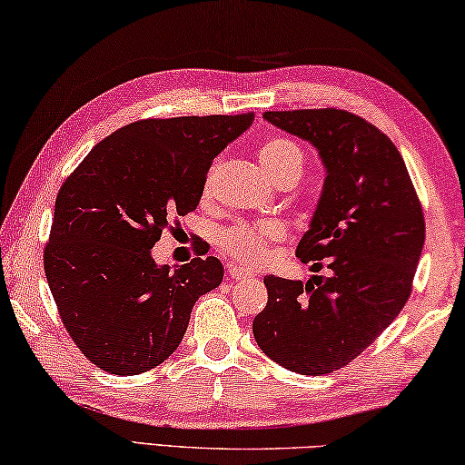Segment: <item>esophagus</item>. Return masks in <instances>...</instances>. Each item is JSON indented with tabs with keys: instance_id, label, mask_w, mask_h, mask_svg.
Here are the masks:
<instances>
[{
	"instance_id": "1",
	"label": "esophagus",
	"mask_w": 465,
	"mask_h": 465,
	"mask_svg": "<svg viewBox=\"0 0 465 465\" xmlns=\"http://www.w3.org/2000/svg\"><path fill=\"white\" fill-rule=\"evenodd\" d=\"M247 278H253V273L249 270H242V268L228 270V280H232V282H241V280H247Z\"/></svg>"
}]
</instances>
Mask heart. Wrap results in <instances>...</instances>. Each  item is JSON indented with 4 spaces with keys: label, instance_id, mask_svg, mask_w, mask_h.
Returning a JSON list of instances; mask_svg holds the SVG:
<instances>
[{
    "label": "heart",
    "instance_id": "b5f03b06",
    "mask_svg": "<svg viewBox=\"0 0 465 465\" xmlns=\"http://www.w3.org/2000/svg\"><path fill=\"white\" fill-rule=\"evenodd\" d=\"M260 164L268 177L278 183L284 177H301L304 156L302 150L296 146L292 140L286 138H272L263 143L257 152ZM212 173L205 181V189L210 187ZM284 237V226L273 220H262V223H245L220 234V245L224 247L226 253H231L234 260L242 263H262L268 260L270 249L276 241Z\"/></svg>",
    "mask_w": 465,
    "mask_h": 465
}]
</instances>
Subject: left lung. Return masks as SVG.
<instances>
[{
  "instance_id": "left-lung-1",
  "label": "left lung",
  "mask_w": 465,
  "mask_h": 465,
  "mask_svg": "<svg viewBox=\"0 0 465 465\" xmlns=\"http://www.w3.org/2000/svg\"><path fill=\"white\" fill-rule=\"evenodd\" d=\"M263 119L313 143L325 166L296 257L327 276H265L268 304L253 319V336L280 367L325 375L369 348L410 299L424 245L422 205L393 142L354 113L268 111Z\"/></svg>"
}]
</instances>
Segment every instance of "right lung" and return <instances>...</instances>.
<instances>
[{
  "label": "right lung",
  "instance_id": "right-lung-1",
  "mask_svg": "<svg viewBox=\"0 0 465 465\" xmlns=\"http://www.w3.org/2000/svg\"><path fill=\"white\" fill-rule=\"evenodd\" d=\"M253 113L142 119L90 150L55 200L45 276L61 322L111 375L158 367L185 336L202 294L224 276L216 257L156 265L152 247L173 216L202 200L210 164Z\"/></svg>",
  "mask_w": 465,
  "mask_h": 465
}]
</instances>
